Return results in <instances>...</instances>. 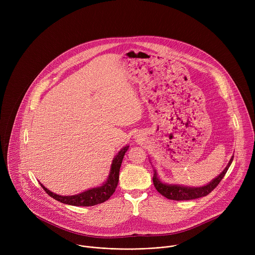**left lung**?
Segmentation results:
<instances>
[{
    "label": "left lung",
    "instance_id": "8db88e82",
    "mask_svg": "<svg viewBox=\"0 0 255 255\" xmlns=\"http://www.w3.org/2000/svg\"><path fill=\"white\" fill-rule=\"evenodd\" d=\"M233 157H231L229 163L225 167V169L218 175L216 178H214L210 184L204 186V187H199V188H191V187H185V186H179V185H168L164 184L162 181L159 180L156 174V170H154V175H153V185L157 192L161 194L163 197L169 199V200H174V201H188V200H194V199H199L202 197H205L209 195L218 185H219L224 175L226 174L229 166L231 165L233 161Z\"/></svg>",
    "mask_w": 255,
    "mask_h": 255
}]
</instances>
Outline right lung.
<instances>
[{"instance_id":"1","label":"right lung","mask_w":255,"mask_h":255,"mask_svg":"<svg viewBox=\"0 0 255 255\" xmlns=\"http://www.w3.org/2000/svg\"><path fill=\"white\" fill-rule=\"evenodd\" d=\"M128 149H129V146L128 145H126V146H124L118 152V154L115 156V158L113 159L112 165H111L110 174H109L106 183H104L101 187L88 190L86 192H83V193L75 195V196H59V195H56V194L50 192L49 190H47L43 185H41V184L40 185L43 188V190L51 198H53L56 201L63 203V204H67V205H71V206L89 207V206H95V205L104 203L105 201H107L109 198H110L116 191L118 181H119V171H120V167L122 164V160H123V157Z\"/></svg>"}]
</instances>
